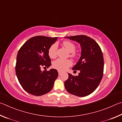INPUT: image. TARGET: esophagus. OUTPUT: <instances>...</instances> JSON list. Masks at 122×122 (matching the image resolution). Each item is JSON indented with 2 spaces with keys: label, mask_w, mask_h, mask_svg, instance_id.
<instances>
[{
  "label": "esophagus",
  "mask_w": 122,
  "mask_h": 122,
  "mask_svg": "<svg viewBox=\"0 0 122 122\" xmlns=\"http://www.w3.org/2000/svg\"><path fill=\"white\" fill-rule=\"evenodd\" d=\"M61 74H62V72H61V71H58V75H59V76H61Z\"/></svg>",
  "instance_id": "1"
}]
</instances>
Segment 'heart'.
Here are the masks:
<instances>
[{"label": "heart", "mask_w": 122, "mask_h": 122, "mask_svg": "<svg viewBox=\"0 0 122 122\" xmlns=\"http://www.w3.org/2000/svg\"><path fill=\"white\" fill-rule=\"evenodd\" d=\"M63 45L70 52V56L72 58L77 57L78 54L75 51L76 45L73 42L69 41H65L63 42ZM58 46L57 43L51 45L48 50V55L51 58H55L57 56ZM72 65V62L70 59H57L53 63V67L58 71H64Z\"/></svg>", "instance_id": "obj_1"}]
</instances>
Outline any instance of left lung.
<instances>
[{
  "label": "left lung",
  "instance_id": "left-lung-1",
  "mask_svg": "<svg viewBox=\"0 0 122 122\" xmlns=\"http://www.w3.org/2000/svg\"><path fill=\"white\" fill-rule=\"evenodd\" d=\"M80 44L81 55L76 64L72 68L79 70L78 76L69 74L64 82L69 93L84 97L92 93L99 86L103 77L104 59L99 45L93 38L86 35L66 37Z\"/></svg>",
  "mask_w": 122,
  "mask_h": 122
}]
</instances>
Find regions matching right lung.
Returning <instances> with one entry per match:
<instances>
[{
    "label": "right lung",
    "mask_w": 122,
    "mask_h": 122,
    "mask_svg": "<svg viewBox=\"0 0 122 122\" xmlns=\"http://www.w3.org/2000/svg\"><path fill=\"white\" fill-rule=\"evenodd\" d=\"M58 37L36 36L27 41L18 52L15 72L21 86L27 93L41 96L52 89L58 76L56 69L42 71L41 68H48L51 59L48 50Z\"/></svg>",
    "instance_id": "1"
}]
</instances>
